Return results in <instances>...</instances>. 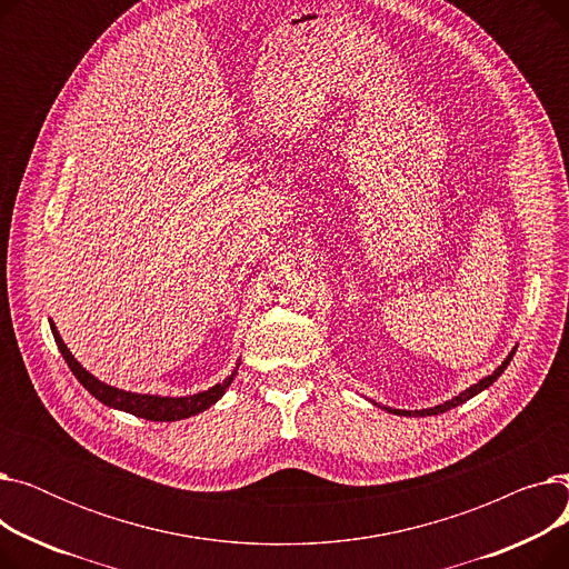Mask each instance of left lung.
Returning a JSON list of instances; mask_svg holds the SVG:
<instances>
[{"mask_svg":"<svg viewBox=\"0 0 569 569\" xmlns=\"http://www.w3.org/2000/svg\"><path fill=\"white\" fill-rule=\"evenodd\" d=\"M515 352H517V348L505 357L502 360V365L491 373V376H487V378H482L480 382H475V385H470L468 390H463L459 397H455V399H450V401H445V403H440V406H433V408H425V410H392V408H385L387 412H395V415H403V417H427V415H440V412H447V410H452V408H457V406H461V403H466L468 399H472L475 395H480V392H485L489 385H493V380H498V376L507 369V365L512 362V357H515ZM378 406V403H376Z\"/></svg>","mask_w":569,"mask_h":569,"instance_id":"obj_1","label":"left lung"}]
</instances>
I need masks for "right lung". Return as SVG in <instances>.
I'll return each mask as SVG.
<instances>
[{
  "label": "right lung",
  "mask_w": 569,
  "mask_h": 569,
  "mask_svg": "<svg viewBox=\"0 0 569 569\" xmlns=\"http://www.w3.org/2000/svg\"><path fill=\"white\" fill-rule=\"evenodd\" d=\"M50 330H52V337H54V343L59 348V352H62V357L67 360L69 369L73 371V376L80 380V385L84 387V390L92 395L94 399H99L101 403L114 408V410H124V412H131L136 417H142V420H152V422H174V420H187V417L191 415H198L202 410H207L209 406H214L230 387L232 378L237 376V369H239V362L237 367L232 369V373L214 385L209 387V390L204 392H198V395H189V397H159V395H136V392H127V390H119V387H110L106 382H101L99 378H94L92 373H89L87 369H82V365L76 360V357L71 355V350L67 348V343L62 341V337H59L54 322L50 320Z\"/></svg>",
  "instance_id": "obj_1"
}]
</instances>
